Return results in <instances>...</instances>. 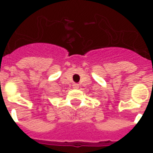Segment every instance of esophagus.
<instances>
[{"label": "esophagus", "mask_w": 153, "mask_h": 153, "mask_svg": "<svg viewBox=\"0 0 153 153\" xmlns=\"http://www.w3.org/2000/svg\"><path fill=\"white\" fill-rule=\"evenodd\" d=\"M73 88H75V89H77V88H79V85L78 83H74Z\"/></svg>", "instance_id": "obj_1"}]
</instances>
